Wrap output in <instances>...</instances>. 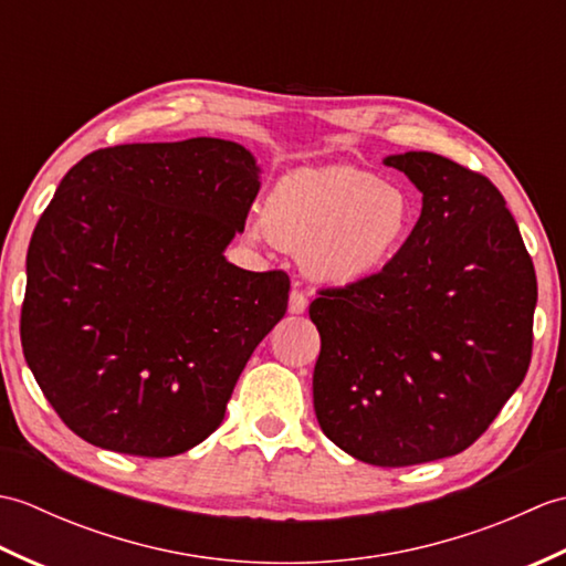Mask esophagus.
I'll return each mask as SVG.
<instances>
[{
  "instance_id": "esophagus-1",
  "label": "esophagus",
  "mask_w": 566,
  "mask_h": 566,
  "mask_svg": "<svg viewBox=\"0 0 566 566\" xmlns=\"http://www.w3.org/2000/svg\"><path fill=\"white\" fill-rule=\"evenodd\" d=\"M308 308V296L304 294V292H298V290H294L292 294H290V314H304V311Z\"/></svg>"
}]
</instances>
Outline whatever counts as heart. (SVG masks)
<instances>
[{"label":"heart","instance_id":"1","mask_svg":"<svg viewBox=\"0 0 566 566\" xmlns=\"http://www.w3.org/2000/svg\"><path fill=\"white\" fill-rule=\"evenodd\" d=\"M413 199L357 167H318L280 177L248 238H270L298 255L308 276L357 284L381 272L413 231Z\"/></svg>","mask_w":566,"mask_h":566}]
</instances>
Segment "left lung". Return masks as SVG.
<instances>
[{"mask_svg":"<svg viewBox=\"0 0 566 566\" xmlns=\"http://www.w3.org/2000/svg\"><path fill=\"white\" fill-rule=\"evenodd\" d=\"M384 165L411 179L423 209L387 268L311 302L314 408L355 460L408 467L467 450L521 387L537 280L484 175L426 150Z\"/></svg>","mask_w":566,"mask_h":566,"instance_id":"8db88e82","label":"left lung"}]
</instances>
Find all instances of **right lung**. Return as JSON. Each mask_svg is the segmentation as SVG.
I'll return each instance as SVG.
<instances>
[{
  "label": "right lung",
  "mask_w": 566,
  "mask_h": 566,
  "mask_svg": "<svg viewBox=\"0 0 566 566\" xmlns=\"http://www.w3.org/2000/svg\"><path fill=\"white\" fill-rule=\"evenodd\" d=\"M260 167L233 140L128 143L63 177L27 255L21 347L63 423L97 448L172 457L221 426L290 276L223 258Z\"/></svg>",
  "instance_id": "right-lung-1"
}]
</instances>
